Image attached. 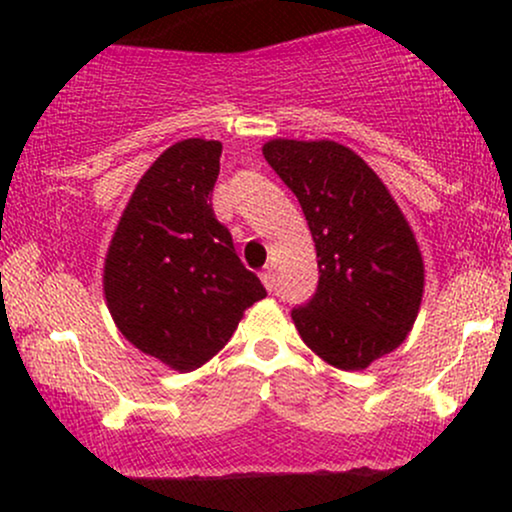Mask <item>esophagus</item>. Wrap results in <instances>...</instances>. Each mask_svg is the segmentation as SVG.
<instances>
[{
    "mask_svg": "<svg viewBox=\"0 0 512 512\" xmlns=\"http://www.w3.org/2000/svg\"><path fill=\"white\" fill-rule=\"evenodd\" d=\"M260 279H262L264 289L274 291V274H272V269H264V272L260 274Z\"/></svg>",
    "mask_w": 512,
    "mask_h": 512,
    "instance_id": "esophagus-1",
    "label": "esophagus"
}]
</instances>
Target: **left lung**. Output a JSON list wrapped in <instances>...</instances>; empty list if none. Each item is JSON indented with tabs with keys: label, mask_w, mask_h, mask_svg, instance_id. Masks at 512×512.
I'll return each mask as SVG.
<instances>
[{
	"label": "left lung",
	"mask_w": 512,
	"mask_h": 512,
	"mask_svg": "<svg viewBox=\"0 0 512 512\" xmlns=\"http://www.w3.org/2000/svg\"><path fill=\"white\" fill-rule=\"evenodd\" d=\"M267 163L298 197L313 233L320 281L296 330L322 361L363 370L407 339L424 296L414 231L383 180L346 146L272 139Z\"/></svg>",
	"instance_id": "obj_1"
}]
</instances>
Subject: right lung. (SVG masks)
Wrapping results in <instances>:
<instances>
[{
  "mask_svg": "<svg viewBox=\"0 0 512 512\" xmlns=\"http://www.w3.org/2000/svg\"><path fill=\"white\" fill-rule=\"evenodd\" d=\"M221 142L182 139L137 182L103 269L117 330L139 351L187 373L226 346L267 296L211 209Z\"/></svg>",
  "mask_w": 512,
  "mask_h": 512,
  "instance_id": "add662e5",
  "label": "right lung"
}]
</instances>
